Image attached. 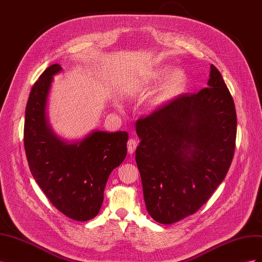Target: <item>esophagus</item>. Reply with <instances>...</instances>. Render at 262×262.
Segmentation results:
<instances>
[{"label": "esophagus", "mask_w": 262, "mask_h": 262, "mask_svg": "<svg viewBox=\"0 0 262 262\" xmlns=\"http://www.w3.org/2000/svg\"><path fill=\"white\" fill-rule=\"evenodd\" d=\"M137 146H138V141L137 139H130L128 141V153L129 154H133L134 152H136L137 149Z\"/></svg>", "instance_id": "34e87169"}]
</instances>
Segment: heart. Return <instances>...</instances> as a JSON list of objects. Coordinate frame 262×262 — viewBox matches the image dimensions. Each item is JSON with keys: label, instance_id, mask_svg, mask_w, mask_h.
<instances>
[{"label": "heart", "instance_id": "obj_1", "mask_svg": "<svg viewBox=\"0 0 262 262\" xmlns=\"http://www.w3.org/2000/svg\"><path fill=\"white\" fill-rule=\"evenodd\" d=\"M168 67H162L156 70H153L149 72L147 78L150 82H158L163 80V78L168 74L169 72ZM187 85V74L185 71L182 70H175L169 74L167 80L163 84L162 89L158 93V96L156 97V102L158 105L164 104V102L168 101L172 98L178 96L179 94L182 93Z\"/></svg>", "mask_w": 262, "mask_h": 262}]
</instances>
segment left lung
Wrapping results in <instances>:
<instances>
[{"label": "left lung", "mask_w": 262, "mask_h": 262, "mask_svg": "<svg viewBox=\"0 0 262 262\" xmlns=\"http://www.w3.org/2000/svg\"><path fill=\"white\" fill-rule=\"evenodd\" d=\"M236 124L232 95L213 64L207 89L138 120L136 161L153 220L176 223L208 201L231 166Z\"/></svg>", "instance_id": "1"}]
</instances>
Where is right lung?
Listing matches in <instances>:
<instances>
[{"instance_id": "add662e5", "label": "right lung", "mask_w": 262, "mask_h": 262, "mask_svg": "<svg viewBox=\"0 0 262 262\" xmlns=\"http://www.w3.org/2000/svg\"><path fill=\"white\" fill-rule=\"evenodd\" d=\"M61 71L60 64L50 66L31 89L24 145L31 175L50 202L68 217L85 222L99 213L108 177L125 158L129 134L93 130L81 140L59 137L47 105L53 76Z\"/></svg>"}]
</instances>
